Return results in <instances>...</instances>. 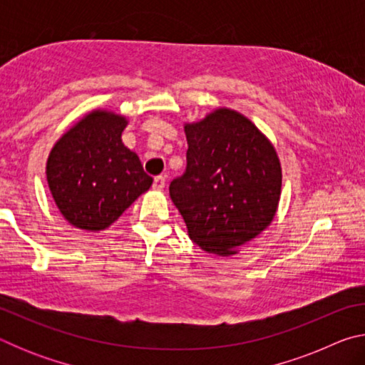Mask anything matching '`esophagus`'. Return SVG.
I'll return each instance as SVG.
<instances>
[{
	"label": "esophagus",
	"mask_w": 365,
	"mask_h": 365,
	"mask_svg": "<svg viewBox=\"0 0 365 365\" xmlns=\"http://www.w3.org/2000/svg\"><path fill=\"white\" fill-rule=\"evenodd\" d=\"M164 187H165V177H163V175L154 177L153 188H154V190H164Z\"/></svg>",
	"instance_id": "1"
}]
</instances>
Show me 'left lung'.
Instances as JSON below:
<instances>
[{
    "mask_svg": "<svg viewBox=\"0 0 365 365\" xmlns=\"http://www.w3.org/2000/svg\"><path fill=\"white\" fill-rule=\"evenodd\" d=\"M187 168L169 193L201 250L232 256L274 219L282 190L270 141L237 110L217 109L185 125Z\"/></svg>",
    "mask_w": 365,
    "mask_h": 365,
    "instance_id": "obj_1",
    "label": "left lung"
}]
</instances>
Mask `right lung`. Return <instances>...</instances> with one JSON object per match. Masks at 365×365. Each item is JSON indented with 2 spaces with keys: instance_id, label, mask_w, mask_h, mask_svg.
<instances>
[{
  "instance_id": "add662e5",
  "label": "right lung",
  "mask_w": 365,
  "mask_h": 365,
  "mask_svg": "<svg viewBox=\"0 0 365 365\" xmlns=\"http://www.w3.org/2000/svg\"><path fill=\"white\" fill-rule=\"evenodd\" d=\"M125 125V117L93 110L49 153V190L73 227L103 230L151 187L137 154L122 143Z\"/></svg>"
}]
</instances>
